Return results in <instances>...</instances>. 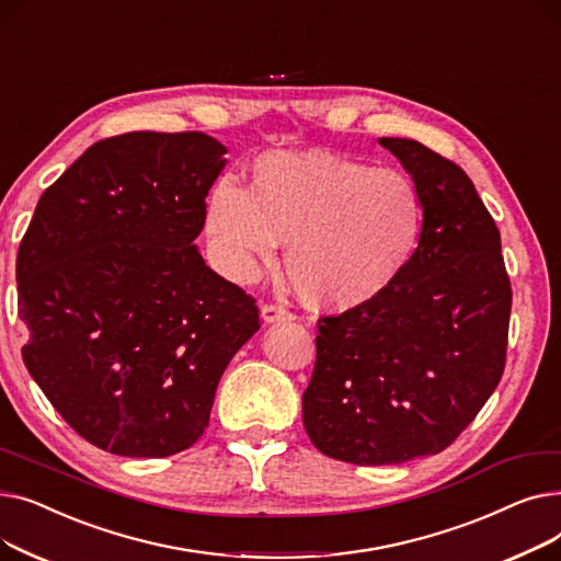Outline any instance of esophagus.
I'll return each mask as SVG.
<instances>
[{
  "label": "esophagus",
  "mask_w": 561,
  "mask_h": 561,
  "mask_svg": "<svg viewBox=\"0 0 561 561\" xmlns=\"http://www.w3.org/2000/svg\"><path fill=\"white\" fill-rule=\"evenodd\" d=\"M261 318H263L265 322H282V320L293 318V313H290L286 307H282V305L265 302V305L261 307Z\"/></svg>",
  "instance_id": "esophagus-1"
}]
</instances>
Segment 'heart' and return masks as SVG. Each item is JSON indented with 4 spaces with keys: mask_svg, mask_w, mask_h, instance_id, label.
<instances>
[{
    "mask_svg": "<svg viewBox=\"0 0 561 561\" xmlns=\"http://www.w3.org/2000/svg\"><path fill=\"white\" fill-rule=\"evenodd\" d=\"M423 199L407 174L332 152H273L248 191L220 180L204 233L222 273L248 282L288 243L286 273L302 302L347 311L387 290L414 256Z\"/></svg>",
    "mask_w": 561,
    "mask_h": 561,
    "instance_id": "1",
    "label": "heart"
}]
</instances>
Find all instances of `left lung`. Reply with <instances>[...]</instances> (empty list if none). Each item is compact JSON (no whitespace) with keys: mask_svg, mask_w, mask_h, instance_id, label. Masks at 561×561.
Segmentation results:
<instances>
[{"mask_svg":"<svg viewBox=\"0 0 561 561\" xmlns=\"http://www.w3.org/2000/svg\"><path fill=\"white\" fill-rule=\"evenodd\" d=\"M379 142L421 193L419 248L377 298L318 318L302 396L311 444L357 466L455 444L503 377L512 313L500 231L470 176L419 140Z\"/></svg>","mask_w":561,"mask_h":561,"instance_id":"8db88e82","label":"left lung"}]
</instances>
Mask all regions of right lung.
Masks as SVG:
<instances>
[{
    "mask_svg": "<svg viewBox=\"0 0 561 561\" xmlns=\"http://www.w3.org/2000/svg\"><path fill=\"white\" fill-rule=\"evenodd\" d=\"M225 147L202 131L98 140L41 195L18 250L22 359L64 421L123 457L209 425L256 300L193 245Z\"/></svg>",
    "mask_w": 561,
    "mask_h": 561,
    "instance_id": "obj_1",
    "label": "right lung"
}]
</instances>
